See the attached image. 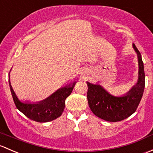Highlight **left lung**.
Wrapping results in <instances>:
<instances>
[{
    "label": "left lung",
    "instance_id": "8db88e82",
    "mask_svg": "<svg viewBox=\"0 0 153 153\" xmlns=\"http://www.w3.org/2000/svg\"><path fill=\"white\" fill-rule=\"evenodd\" d=\"M133 48L138 55V80L124 97L111 95L100 85H93L87 82V98L91 111L95 116L107 122H120L134 113L141 102L145 87L144 63L135 44Z\"/></svg>",
    "mask_w": 153,
    "mask_h": 153
}]
</instances>
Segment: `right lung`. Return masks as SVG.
<instances>
[{"mask_svg": "<svg viewBox=\"0 0 153 153\" xmlns=\"http://www.w3.org/2000/svg\"><path fill=\"white\" fill-rule=\"evenodd\" d=\"M11 93L17 108L26 117L37 122H48L54 120L62 115L65 108V101L71 94L76 82L69 85L53 93L48 98L37 104L23 103L18 100L10 85Z\"/></svg>", "mask_w": 153, "mask_h": 153, "instance_id": "add662e5", "label": "right lung"}]
</instances>
